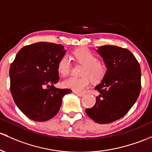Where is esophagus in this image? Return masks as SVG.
<instances>
[{
    "label": "esophagus",
    "mask_w": 152,
    "mask_h": 152,
    "mask_svg": "<svg viewBox=\"0 0 152 152\" xmlns=\"http://www.w3.org/2000/svg\"><path fill=\"white\" fill-rule=\"evenodd\" d=\"M74 93L75 94H76V95H77V96H84V93H81V92H77V91H74Z\"/></svg>",
    "instance_id": "esophagus-1"
}]
</instances>
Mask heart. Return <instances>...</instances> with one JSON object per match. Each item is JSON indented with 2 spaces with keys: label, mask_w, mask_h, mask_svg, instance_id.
Masks as SVG:
<instances>
[{
  "label": "heart",
  "mask_w": 152,
  "mask_h": 152,
  "mask_svg": "<svg viewBox=\"0 0 152 152\" xmlns=\"http://www.w3.org/2000/svg\"><path fill=\"white\" fill-rule=\"evenodd\" d=\"M74 59L84 65L81 69V77H70L63 82V86L74 91H82L89 86L90 80L94 83H99L105 77L107 68L100 62L97 56L87 48H79L73 52ZM71 64L67 56H63L58 63V71L62 76L70 73Z\"/></svg>",
  "instance_id": "b5f03b06"
}]
</instances>
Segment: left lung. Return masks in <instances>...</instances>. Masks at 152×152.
<instances>
[{
	"mask_svg": "<svg viewBox=\"0 0 152 152\" xmlns=\"http://www.w3.org/2000/svg\"><path fill=\"white\" fill-rule=\"evenodd\" d=\"M107 70L105 77L95 86L99 95L86 113L96 123H110L123 118L137 100L141 91V68L131 51L113 45L96 50Z\"/></svg>",
	"mask_w": 152,
	"mask_h": 152,
	"instance_id": "left-lung-1",
	"label": "left lung"
}]
</instances>
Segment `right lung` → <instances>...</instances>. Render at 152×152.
<instances>
[{
    "mask_svg": "<svg viewBox=\"0 0 152 152\" xmlns=\"http://www.w3.org/2000/svg\"><path fill=\"white\" fill-rule=\"evenodd\" d=\"M66 50L62 45L37 42L18 52L9 70L11 93L14 102L26 116L46 121L59 111L69 89L54 86L59 81L58 63Z\"/></svg>",
    "mask_w": 152,
    "mask_h": 152,
    "instance_id": "obj_1",
    "label": "right lung"
}]
</instances>
